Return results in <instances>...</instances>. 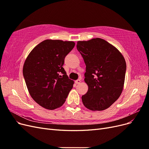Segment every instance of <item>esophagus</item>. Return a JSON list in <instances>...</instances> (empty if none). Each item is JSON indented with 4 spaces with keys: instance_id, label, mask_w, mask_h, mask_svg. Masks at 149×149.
Segmentation results:
<instances>
[{
    "instance_id": "obj_1",
    "label": "esophagus",
    "mask_w": 149,
    "mask_h": 149,
    "mask_svg": "<svg viewBox=\"0 0 149 149\" xmlns=\"http://www.w3.org/2000/svg\"><path fill=\"white\" fill-rule=\"evenodd\" d=\"M80 83H81V80H80V79H77V80L75 81V83H76V84H79Z\"/></svg>"
}]
</instances>
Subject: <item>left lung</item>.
<instances>
[{
	"label": "left lung",
	"instance_id": "left-lung-1",
	"mask_svg": "<svg viewBox=\"0 0 149 149\" xmlns=\"http://www.w3.org/2000/svg\"><path fill=\"white\" fill-rule=\"evenodd\" d=\"M76 47L85 63L84 81L88 86V92L82 96L83 104L92 111L104 110L123 91L124 58L116 47L100 38L79 41Z\"/></svg>",
	"mask_w": 149,
	"mask_h": 149
}]
</instances>
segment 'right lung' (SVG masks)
Segmentation results:
<instances>
[{
	"label": "right lung",
	"instance_id": "right-lung-1",
	"mask_svg": "<svg viewBox=\"0 0 149 149\" xmlns=\"http://www.w3.org/2000/svg\"><path fill=\"white\" fill-rule=\"evenodd\" d=\"M73 42L46 40L40 43L24 63L23 75L31 97L40 106L53 110L63 104L73 81L63 68Z\"/></svg>",
	"mask_w": 149,
	"mask_h": 149
}]
</instances>
